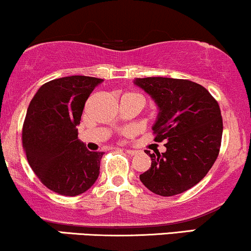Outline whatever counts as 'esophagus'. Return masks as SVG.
Segmentation results:
<instances>
[{"label": "esophagus", "instance_id": "obj_1", "mask_svg": "<svg viewBox=\"0 0 251 251\" xmlns=\"http://www.w3.org/2000/svg\"><path fill=\"white\" fill-rule=\"evenodd\" d=\"M126 153H128L129 155H134L138 153V151H135V150H125Z\"/></svg>", "mask_w": 251, "mask_h": 251}]
</instances>
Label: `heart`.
Returning a JSON list of instances; mask_svg holds the SVG:
<instances>
[{"label": "heart", "mask_w": 251, "mask_h": 251, "mask_svg": "<svg viewBox=\"0 0 251 251\" xmlns=\"http://www.w3.org/2000/svg\"><path fill=\"white\" fill-rule=\"evenodd\" d=\"M129 94H131V93H129ZM133 96H137V94H133ZM138 97H139V96H138Z\"/></svg>", "instance_id": "b5f03b06"}]
</instances>
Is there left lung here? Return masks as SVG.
Returning a JSON list of instances; mask_svg holds the SVG:
<instances>
[{
  "mask_svg": "<svg viewBox=\"0 0 251 251\" xmlns=\"http://www.w3.org/2000/svg\"><path fill=\"white\" fill-rule=\"evenodd\" d=\"M134 83L159 108L152 126L154 142H168L163 153L146 150L152 163L140 180L155 195L181 194L200 183L217 159L223 133L220 106L208 89L190 80L152 76Z\"/></svg>",
  "mask_w": 251,
  "mask_h": 251,
  "instance_id": "left-lung-1",
  "label": "left lung"
}]
</instances>
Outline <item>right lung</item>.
<instances>
[{"label": "right lung", "instance_id": "1", "mask_svg": "<svg viewBox=\"0 0 251 251\" xmlns=\"http://www.w3.org/2000/svg\"><path fill=\"white\" fill-rule=\"evenodd\" d=\"M102 79L83 75L46 82L29 103L22 145L43 185L63 196H77L99 177L103 152H92L77 139L86 100Z\"/></svg>", "mask_w": 251, "mask_h": 251}]
</instances>
